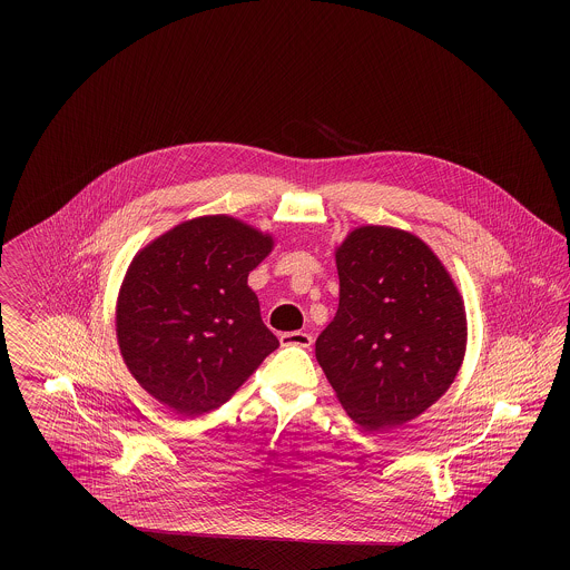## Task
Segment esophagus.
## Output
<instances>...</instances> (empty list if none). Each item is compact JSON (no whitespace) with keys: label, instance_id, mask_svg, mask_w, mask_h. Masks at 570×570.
<instances>
[{"label":"esophagus","instance_id":"obj_1","mask_svg":"<svg viewBox=\"0 0 570 570\" xmlns=\"http://www.w3.org/2000/svg\"><path fill=\"white\" fill-rule=\"evenodd\" d=\"M282 346H298V348H309L312 346V335L303 333V331H291V333H282L279 335Z\"/></svg>","mask_w":570,"mask_h":570}]
</instances>
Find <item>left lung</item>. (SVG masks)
Masks as SVG:
<instances>
[{
	"instance_id": "8db88e82",
	"label": "left lung",
	"mask_w": 570,
	"mask_h": 570,
	"mask_svg": "<svg viewBox=\"0 0 570 570\" xmlns=\"http://www.w3.org/2000/svg\"><path fill=\"white\" fill-rule=\"evenodd\" d=\"M335 265L340 307L316 358L354 423L386 432L453 384L468 340L463 298L432 247L393 226L351 230Z\"/></svg>"
}]
</instances>
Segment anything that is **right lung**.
<instances>
[{"mask_svg": "<svg viewBox=\"0 0 570 570\" xmlns=\"http://www.w3.org/2000/svg\"><path fill=\"white\" fill-rule=\"evenodd\" d=\"M273 237L230 216L194 217L145 245L115 309L117 344L136 382L196 416L228 402L279 342L247 275Z\"/></svg>", "mask_w": 570, "mask_h": 570, "instance_id": "1", "label": "right lung"}]
</instances>
